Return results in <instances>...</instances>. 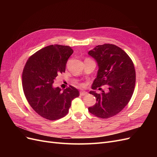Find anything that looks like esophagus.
Segmentation results:
<instances>
[{"label":"esophagus","instance_id":"34e87169","mask_svg":"<svg viewBox=\"0 0 157 157\" xmlns=\"http://www.w3.org/2000/svg\"><path fill=\"white\" fill-rule=\"evenodd\" d=\"M88 94V92H85V91H80V95L81 96H86V95Z\"/></svg>","mask_w":157,"mask_h":157}]
</instances>
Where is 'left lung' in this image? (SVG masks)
I'll use <instances>...</instances> for the list:
<instances>
[{
  "label": "left lung",
  "mask_w": 157,
  "mask_h": 157,
  "mask_svg": "<svg viewBox=\"0 0 157 157\" xmlns=\"http://www.w3.org/2000/svg\"><path fill=\"white\" fill-rule=\"evenodd\" d=\"M88 54L96 59L99 67L92 88L96 90L104 85L109 87L107 92H90L96 98V103L88 107V111L99 118H111L126 107L134 93L136 84L134 63L124 50L111 44L96 46L88 52Z\"/></svg>",
  "instance_id": "1"
}]
</instances>
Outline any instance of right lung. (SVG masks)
I'll return each mask as SVG.
<instances>
[{
	"label": "right lung",
	"mask_w": 157,
	"mask_h": 157,
	"mask_svg": "<svg viewBox=\"0 0 157 157\" xmlns=\"http://www.w3.org/2000/svg\"><path fill=\"white\" fill-rule=\"evenodd\" d=\"M73 49L68 46L50 45L37 51L28 59L22 73V86L27 101L37 114L55 121L69 112L71 101L79 96L72 86L61 92L53 83L59 73H65Z\"/></svg>",
	"instance_id": "obj_1"
}]
</instances>
